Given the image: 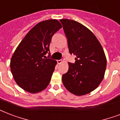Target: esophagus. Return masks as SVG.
<instances>
[{"label":"esophagus","mask_w":120,"mask_h":120,"mask_svg":"<svg viewBox=\"0 0 120 120\" xmlns=\"http://www.w3.org/2000/svg\"><path fill=\"white\" fill-rule=\"evenodd\" d=\"M63 62V59H60V60H57V63H58V64H61L62 62Z\"/></svg>","instance_id":"34e87169"}]
</instances>
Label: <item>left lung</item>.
<instances>
[{
    "instance_id": "1",
    "label": "left lung",
    "mask_w": 120,
    "mask_h": 120,
    "mask_svg": "<svg viewBox=\"0 0 120 120\" xmlns=\"http://www.w3.org/2000/svg\"><path fill=\"white\" fill-rule=\"evenodd\" d=\"M70 54L76 56L75 64L68 63V70L62 75L67 90L77 96L90 93L104 77L106 58L104 50L95 35L80 23L61 19Z\"/></svg>"
}]
</instances>
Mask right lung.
<instances>
[{"mask_svg":"<svg viewBox=\"0 0 120 120\" xmlns=\"http://www.w3.org/2000/svg\"><path fill=\"white\" fill-rule=\"evenodd\" d=\"M62 28L56 19L47 20L33 27L18 45L10 60V70L20 87L32 93H38L49 85L57 64L50 56L53 35Z\"/></svg>","mask_w":120,"mask_h":120,"instance_id":"right-lung-1","label":"right lung"}]
</instances>
